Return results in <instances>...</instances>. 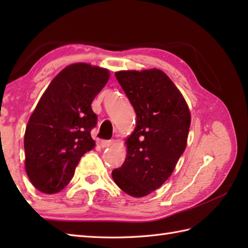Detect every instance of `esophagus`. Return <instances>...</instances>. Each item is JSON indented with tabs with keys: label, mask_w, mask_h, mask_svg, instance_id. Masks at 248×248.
<instances>
[{
	"label": "esophagus",
	"mask_w": 248,
	"mask_h": 248,
	"mask_svg": "<svg viewBox=\"0 0 248 248\" xmlns=\"http://www.w3.org/2000/svg\"><path fill=\"white\" fill-rule=\"evenodd\" d=\"M114 144V140H101V143H100V145H101L102 148H108V147L112 146Z\"/></svg>",
	"instance_id": "esophagus-1"
}]
</instances>
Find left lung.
Masks as SVG:
<instances>
[{"mask_svg": "<svg viewBox=\"0 0 248 248\" xmlns=\"http://www.w3.org/2000/svg\"><path fill=\"white\" fill-rule=\"evenodd\" d=\"M115 77L136 113L124 164L115 183L133 197L155 191L170 177L186 150L191 113L181 93L159 69L118 71Z\"/></svg>", "mask_w": 248, "mask_h": 248, "instance_id": "obj_1", "label": "left lung"}]
</instances>
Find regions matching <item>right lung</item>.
Listing matches in <instances>:
<instances>
[{"instance_id": "add662e5", "label": "right lung", "mask_w": 248, "mask_h": 248, "mask_svg": "<svg viewBox=\"0 0 248 248\" xmlns=\"http://www.w3.org/2000/svg\"><path fill=\"white\" fill-rule=\"evenodd\" d=\"M109 78L108 69L84 62L57 75L31 115L24 134L25 170L46 194L62 191L81 157L94 147L97 124L92 102Z\"/></svg>"}]
</instances>
